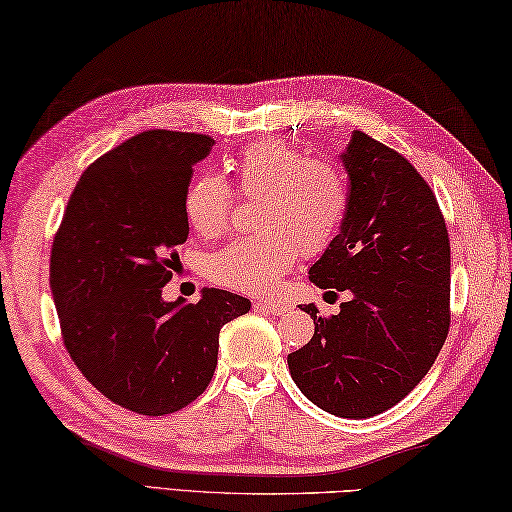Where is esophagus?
<instances>
[{
	"instance_id": "34e87169",
	"label": "esophagus",
	"mask_w": 512,
	"mask_h": 512,
	"mask_svg": "<svg viewBox=\"0 0 512 512\" xmlns=\"http://www.w3.org/2000/svg\"><path fill=\"white\" fill-rule=\"evenodd\" d=\"M258 310H265V312H272L274 316H281L289 312V305L283 301H256L254 303Z\"/></svg>"
}]
</instances>
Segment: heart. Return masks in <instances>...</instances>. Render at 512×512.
Instances as JSON below:
<instances>
[{
	"instance_id": "obj_1",
	"label": "heart",
	"mask_w": 512,
	"mask_h": 512,
	"mask_svg": "<svg viewBox=\"0 0 512 512\" xmlns=\"http://www.w3.org/2000/svg\"><path fill=\"white\" fill-rule=\"evenodd\" d=\"M236 191L260 198L256 234L238 238L209 258L216 283L238 292L265 294L298 254L318 256L345 223L347 182L341 167L327 158H305L283 140L256 142L225 162ZM234 191L223 178L202 173L185 191V216L202 238L223 236L229 227Z\"/></svg>"
}]
</instances>
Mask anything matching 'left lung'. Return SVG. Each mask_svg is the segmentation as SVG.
Returning <instances> with one entry per match:
<instances>
[{"instance_id":"left-lung-1","label":"left lung","mask_w":512,"mask_h":512,"mask_svg":"<svg viewBox=\"0 0 512 512\" xmlns=\"http://www.w3.org/2000/svg\"><path fill=\"white\" fill-rule=\"evenodd\" d=\"M350 180L345 223L310 267L321 289L350 292L341 312L314 316L312 341L287 356L307 399L343 419L381 414L414 390L450 327V240L428 182L368 133L341 153Z\"/></svg>"}]
</instances>
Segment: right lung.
I'll return each instance as SVG.
<instances>
[{
    "instance_id": "right-lung-1",
    "label": "right lung",
    "mask_w": 512,
    "mask_h": 512,
    "mask_svg": "<svg viewBox=\"0 0 512 512\" xmlns=\"http://www.w3.org/2000/svg\"><path fill=\"white\" fill-rule=\"evenodd\" d=\"M214 140L142 131L77 180L51 252L62 339L95 390L162 417L196 401L214 376L218 334L249 298L205 287L198 303L165 301L187 240L185 191Z\"/></svg>"
}]
</instances>
